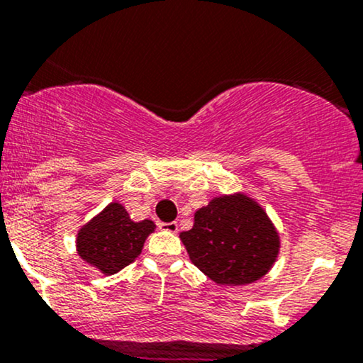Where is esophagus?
Segmentation results:
<instances>
[{"instance_id":"1","label":"esophagus","mask_w":363,"mask_h":363,"mask_svg":"<svg viewBox=\"0 0 363 363\" xmlns=\"http://www.w3.org/2000/svg\"><path fill=\"white\" fill-rule=\"evenodd\" d=\"M158 228L164 232H169V234H176L177 232V222H160L158 223Z\"/></svg>"}]
</instances>
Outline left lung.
I'll return each instance as SVG.
<instances>
[{
  "label": "left lung",
  "mask_w": 363,
  "mask_h": 363,
  "mask_svg": "<svg viewBox=\"0 0 363 363\" xmlns=\"http://www.w3.org/2000/svg\"><path fill=\"white\" fill-rule=\"evenodd\" d=\"M181 240L194 266L218 285H247L269 272L280 237L264 210L245 194L220 196L194 213Z\"/></svg>",
  "instance_id": "1"
}]
</instances>
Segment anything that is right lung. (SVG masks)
Masks as SVG:
<instances>
[{
    "label": "right lung",
    "instance_id": "add662e5",
    "mask_svg": "<svg viewBox=\"0 0 363 363\" xmlns=\"http://www.w3.org/2000/svg\"><path fill=\"white\" fill-rule=\"evenodd\" d=\"M155 230L152 220L133 222L119 203H111L102 213L83 225L77 237L82 259L106 274H114L141 254L145 239Z\"/></svg>",
    "mask_w": 363,
    "mask_h": 363
}]
</instances>
